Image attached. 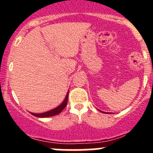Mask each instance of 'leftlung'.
<instances>
[{
    "mask_svg": "<svg viewBox=\"0 0 153 153\" xmlns=\"http://www.w3.org/2000/svg\"><path fill=\"white\" fill-rule=\"evenodd\" d=\"M101 112H102V111H101ZM102 113H104V112H102Z\"/></svg>",
    "mask_w": 153,
    "mask_h": 153,
    "instance_id": "8db88e82",
    "label": "left lung"
}]
</instances>
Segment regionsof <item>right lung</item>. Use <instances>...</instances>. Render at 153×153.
<instances>
[{"mask_svg": "<svg viewBox=\"0 0 153 153\" xmlns=\"http://www.w3.org/2000/svg\"><path fill=\"white\" fill-rule=\"evenodd\" d=\"M68 95H69V92H67V96H66V97H65L63 102L60 104V106H57V107L55 108V109H51V110H50V111L45 112V113H30L33 115V116H35V117H40V118H45V117H53V116L59 114V113H61V112L63 111V109L67 106V100H68Z\"/></svg>", "mask_w": 153, "mask_h": 153, "instance_id": "add662e5", "label": "right lung"}]
</instances>
